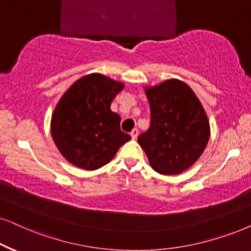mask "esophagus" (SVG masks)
Returning <instances> with one entry per match:
<instances>
[{"instance_id":"obj_1","label":"esophagus","mask_w":251,"mask_h":251,"mask_svg":"<svg viewBox=\"0 0 251 251\" xmlns=\"http://www.w3.org/2000/svg\"><path fill=\"white\" fill-rule=\"evenodd\" d=\"M138 133H139V131H138V129H133L131 132H130V135H131V138L132 139H136L138 137Z\"/></svg>"}]
</instances>
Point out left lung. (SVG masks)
<instances>
[{"label":"left lung","mask_w":251,"mask_h":251,"mask_svg":"<svg viewBox=\"0 0 251 251\" xmlns=\"http://www.w3.org/2000/svg\"><path fill=\"white\" fill-rule=\"evenodd\" d=\"M151 110V125L138 136V144L155 172L181 174L193 166L210 138V123L200 99L180 79L144 87Z\"/></svg>","instance_id":"obj_1"}]
</instances>
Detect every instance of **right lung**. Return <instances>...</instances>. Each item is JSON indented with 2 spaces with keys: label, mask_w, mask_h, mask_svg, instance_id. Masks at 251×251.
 <instances>
[{
  "label": "right lung",
  "mask_w": 251,
  "mask_h": 251,
  "mask_svg": "<svg viewBox=\"0 0 251 251\" xmlns=\"http://www.w3.org/2000/svg\"><path fill=\"white\" fill-rule=\"evenodd\" d=\"M123 87V83L94 73L76 80L58 100L51 114L50 133L70 164L96 171L131 139L120 129L119 114L110 110V103Z\"/></svg>",
  "instance_id": "add662e5"
}]
</instances>
